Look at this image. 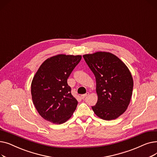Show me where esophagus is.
I'll list each match as a JSON object with an SVG mask.
<instances>
[{
	"label": "esophagus",
	"mask_w": 157,
	"mask_h": 157,
	"mask_svg": "<svg viewBox=\"0 0 157 157\" xmlns=\"http://www.w3.org/2000/svg\"><path fill=\"white\" fill-rule=\"evenodd\" d=\"M89 95V92H86L85 94H83V95H81V98H83H83H85L87 95Z\"/></svg>",
	"instance_id": "1"
}]
</instances>
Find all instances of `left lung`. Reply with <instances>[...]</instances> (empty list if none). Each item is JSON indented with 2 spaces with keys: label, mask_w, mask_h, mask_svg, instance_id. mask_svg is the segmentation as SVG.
<instances>
[{
  "label": "left lung",
  "mask_w": 157,
  "mask_h": 157,
  "mask_svg": "<svg viewBox=\"0 0 157 157\" xmlns=\"http://www.w3.org/2000/svg\"><path fill=\"white\" fill-rule=\"evenodd\" d=\"M84 59L95 75L98 100L92 107L104 120L118 118L130 104L134 82L132 74L118 57L109 52L86 54Z\"/></svg>",
  "instance_id": "obj_1"
}]
</instances>
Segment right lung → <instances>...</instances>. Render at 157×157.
<instances>
[{
	"label": "right lung",
	"mask_w": 157,
	"mask_h": 157,
	"mask_svg": "<svg viewBox=\"0 0 157 157\" xmlns=\"http://www.w3.org/2000/svg\"><path fill=\"white\" fill-rule=\"evenodd\" d=\"M81 59V55H58L39 67L31 84L33 103L44 120L55 124L67 121L78 101L71 93L67 79Z\"/></svg>",
	"instance_id": "1"
}]
</instances>
